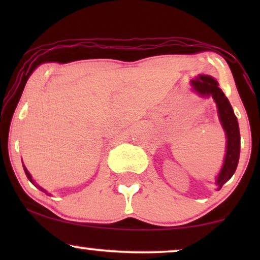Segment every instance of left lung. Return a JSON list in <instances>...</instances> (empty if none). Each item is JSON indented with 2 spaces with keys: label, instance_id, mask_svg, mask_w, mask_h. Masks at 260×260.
Wrapping results in <instances>:
<instances>
[{
  "label": "left lung",
  "instance_id": "left-lung-1",
  "mask_svg": "<svg viewBox=\"0 0 260 260\" xmlns=\"http://www.w3.org/2000/svg\"><path fill=\"white\" fill-rule=\"evenodd\" d=\"M193 90L201 95V97H212L214 99L218 115L222 129L225 130L227 145L225 161L220 170L219 175L216 176L215 184L216 189L220 190L221 187L229 181L233 174L236 173L238 162L240 155V133L239 124L236 115H234L232 106L229 99L219 87L218 81L211 76H199L190 81Z\"/></svg>",
  "mask_w": 260,
  "mask_h": 260
}]
</instances>
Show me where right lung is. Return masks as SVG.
Returning <instances> with one entry per match:
<instances>
[{"instance_id": "add662e5", "label": "right lung", "mask_w": 260, "mask_h": 260, "mask_svg": "<svg viewBox=\"0 0 260 260\" xmlns=\"http://www.w3.org/2000/svg\"><path fill=\"white\" fill-rule=\"evenodd\" d=\"M23 169H24V173H26V175H27V177H28V180H29V181H30V182L34 184V186H35V187H38V188H39V189H40L41 191H44V193H46V194H47V195H51V194H49V193H47V190H46V189H44V188H42V187H40V186H39V184H38V183H35V181L33 180V177H31V175H30V174H29V172H28V170H27V168H26V167H24V166H23Z\"/></svg>"}]
</instances>
